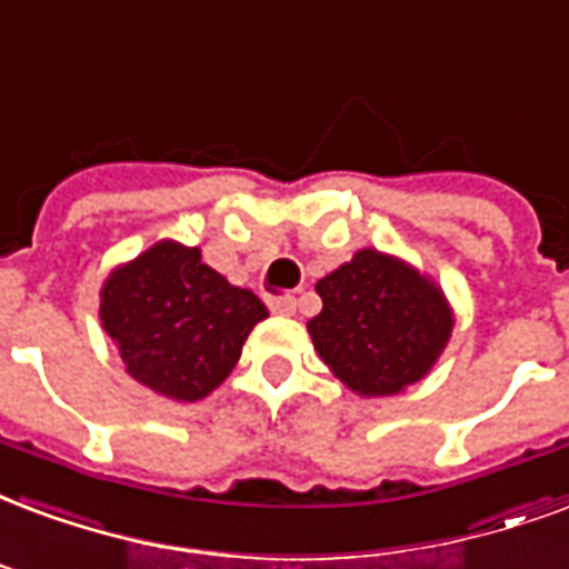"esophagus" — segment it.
<instances>
[{
    "instance_id": "1",
    "label": "esophagus",
    "mask_w": 569,
    "mask_h": 569,
    "mask_svg": "<svg viewBox=\"0 0 569 569\" xmlns=\"http://www.w3.org/2000/svg\"><path fill=\"white\" fill-rule=\"evenodd\" d=\"M298 301H295L292 295H274V298H268V310L271 313H280V316H292Z\"/></svg>"
}]
</instances>
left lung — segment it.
Wrapping results in <instances>:
<instances>
[{
  "instance_id": "left-lung-1",
  "label": "left lung",
  "mask_w": 569,
  "mask_h": 569,
  "mask_svg": "<svg viewBox=\"0 0 569 569\" xmlns=\"http://www.w3.org/2000/svg\"><path fill=\"white\" fill-rule=\"evenodd\" d=\"M322 313L310 319L319 358L361 397H390L439 361L453 328L445 295L379 250H361L316 283Z\"/></svg>"
}]
</instances>
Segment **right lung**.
Wrapping results in <instances>:
<instances>
[{"mask_svg": "<svg viewBox=\"0 0 569 569\" xmlns=\"http://www.w3.org/2000/svg\"><path fill=\"white\" fill-rule=\"evenodd\" d=\"M268 316L250 289L229 286L197 247L160 241L101 289V322L133 379L169 400L208 397Z\"/></svg>", "mask_w": 569, "mask_h": 569, "instance_id": "right-lung-1", "label": "right lung"}]
</instances>
